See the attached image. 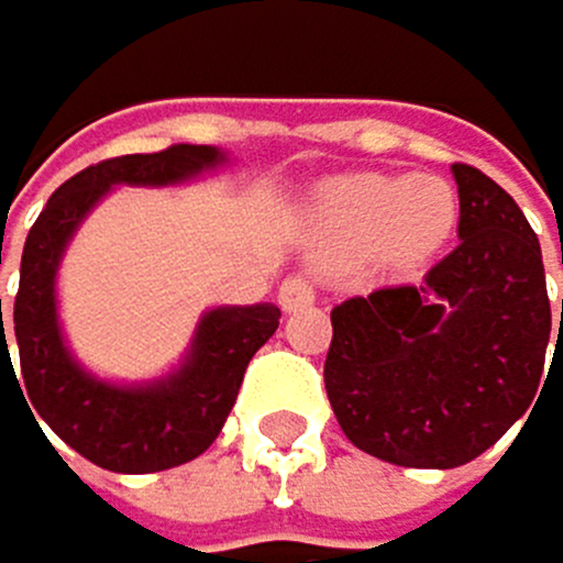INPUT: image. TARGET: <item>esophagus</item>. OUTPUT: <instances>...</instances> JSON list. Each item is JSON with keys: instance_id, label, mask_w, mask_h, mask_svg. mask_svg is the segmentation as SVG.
I'll list each match as a JSON object with an SVG mask.
<instances>
[{"instance_id": "obj_1", "label": "esophagus", "mask_w": 563, "mask_h": 563, "mask_svg": "<svg viewBox=\"0 0 563 563\" xmlns=\"http://www.w3.org/2000/svg\"><path fill=\"white\" fill-rule=\"evenodd\" d=\"M278 302L285 313H296V310H306V306L313 302V285L306 278H285L282 288H278Z\"/></svg>"}]
</instances>
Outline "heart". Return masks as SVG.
Returning <instances> with one entry per match:
<instances>
[{"label": "heart", "mask_w": 563, "mask_h": 563, "mask_svg": "<svg viewBox=\"0 0 563 563\" xmlns=\"http://www.w3.org/2000/svg\"><path fill=\"white\" fill-rule=\"evenodd\" d=\"M459 221V197L444 179L352 176L324 189L313 229L334 253H384L398 267H416L448 243Z\"/></svg>", "instance_id": "b5f03b06"}]
</instances>
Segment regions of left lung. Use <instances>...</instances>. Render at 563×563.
I'll list each match as a JSON object with an SVG mask.
<instances>
[{
    "label": "left lung",
    "mask_w": 563,
    "mask_h": 563,
    "mask_svg": "<svg viewBox=\"0 0 563 563\" xmlns=\"http://www.w3.org/2000/svg\"><path fill=\"white\" fill-rule=\"evenodd\" d=\"M451 176L459 246L423 285L377 288L331 310L324 387L338 427L360 451L405 468L479 459L547 387L540 239L490 176L473 165H451ZM558 360L561 342L550 369Z\"/></svg>",
    "instance_id": "8db88e82"
}]
</instances>
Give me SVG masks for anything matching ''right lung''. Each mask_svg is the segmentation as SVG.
Returning a JSON list of instances; mask_svg holds the SVG:
<instances>
[{
	"instance_id": "1",
	"label": "right lung",
	"mask_w": 563,
	"mask_h": 563,
	"mask_svg": "<svg viewBox=\"0 0 563 563\" xmlns=\"http://www.w3.org/2000/svg\"><path fill=\"white\" fill-rule=\"evenodd\" d=\"M221 165H229L225 151L176 144L158 154H122L90 165L55 189L20 257L13 302L20 380L10 363L13 342H5L0 299V384L10 377L23 401L31 398L27 409L45 419L59 441L112 473H162L208 451L232 412L253 352L278 331L282 310L275 302L214 306L200 317L194 342L172 374L144 384L101 380L80 366L63 338L55 296L63 253L84 218L115 186H179Z\"/></svg>"
}]
</instances>
